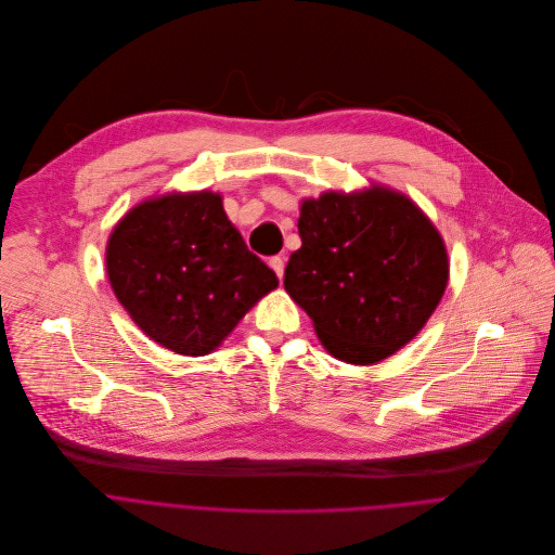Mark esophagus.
Here are the masks:
<instances>
[{
	"mask_svg": "<svg viewBox=\"0 0 555 555\" xmlns=\"http://www.w3.org/2000/svg\"><path fill=\"white\" fill-rule=\"evenodd\" d=\"M269 267L275 271V275L282 280L284 278V258H280V256H273L271 260H269Z\"/></svg>",
	"mask_w": 555,
	"mask_h": 555,
	"instance_id": "esophagus-1",
	"label": "esophagus"
}]
</instances>
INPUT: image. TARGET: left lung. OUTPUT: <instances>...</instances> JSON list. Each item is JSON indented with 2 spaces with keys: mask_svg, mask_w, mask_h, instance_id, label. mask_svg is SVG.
<instances>
[{
  "mask_svg": "<svg viewBox=\"0 0 555 555\" xmlns=\"http://www.w3.org/2000/svg\"><path fill=\"white\" fill-rule=\"evenodd\" d=\"M286 293L339 361L372 365L406 346L449 284L444 241L400 192H323L299 209Z\"/></svg>",
  "mask_w": 555,
  "mask_h": 555,
  "instance_id": "left-lung-1",
  "label": "left lung"
}]
</instances>
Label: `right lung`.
Wrapping results in <instances>:
<instances>
[{
  "label": "right lung",
  "mask_w": 555,
  "mask_h": 555,
  "mask_svg": "<svg viewBox=\"0 0 555 555\" xmlns=\"http://www.w3.org/2000/svg\"><path fill=\"white\" fill-rule=\"evenodd\" d=\"M106 275L146 337L183 357L209 354L278 286L207 190L135 205L108 236Z\"/></svg>",
  "instance_id": "right-lung-1"
}]
</instances>
